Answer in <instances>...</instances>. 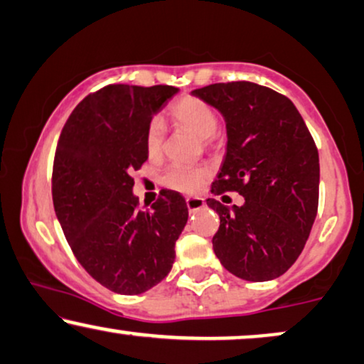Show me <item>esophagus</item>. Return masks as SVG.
Listing matches in <instances>:
<instances>
[{"label":"esophagus","mask_w":364,"mask_h":364,"mask_svg":"<svg viewBox=\"0 0 364 364\" xmlns=\"http://www.w3.org/2000/svg\"><path fill=\"white\" fill-rule=\"evenodd\" d=\"M186 206L188 210H190V213H193L205 206V201H203L201 198H186Z\"/></svg>","instance_id":"34e87169"}]
</instances>
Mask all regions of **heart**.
<instances>
[{"mask_svg":"<svg viewBox=\"0 0 364 364\" xmlns=\"http://www.w3.org/2000/svg\"><path fill=\"white\" fill-rule=\"evenodd\" d=\"M173 121L188 132L201 138L203 146L210 148L216 143L218 114L205 101L196 96H185L169 108ZM164 128L159 119H153L148 124L144 134V148L149 159H158L163 153ZM210 176V169L205 166H171L161 176V183L166 188L181 193H196L205 185Z\"/></svg>","mask_w":364,"mask_h":364,"instance_id":"b5f03b06","label":"heart"}]
</instances>
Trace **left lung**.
<instances>
[{"mask_svg":"<svg viewBox=\"0 0 364 364\" xmlns=\"http://www.w3.org/2000/svg\"><path fill=\"white\" fill-rule=\"evenodd\" d=\"M193 95L226 119V156L211 193L245 198L231 211L206 201L220 215L215 255L241 279L278 278L301 255L318 213L319 156L311 133L287 96L251 81L215 83Z\"/></svg>","mask_w":364,"mask_h":364,"instance_id":"left-lung-1","label":"left lung"}]
</instances>
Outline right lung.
<instances>
[{
    "label": "right lung",
    "instance_id": "1",
    "mask_svg": "<svg viewBox=\"0 0 364 364\" xmlns=\"http://www.w3.org/2000/svg\"><path fill=\"white\" fill-rule=\"evenodd\" d=\"M178 93L168 85H108L73 109L58 139L51 193L68 245L91 278L139 294L166 278L188 221L179 193L164 190L139 210L132 173L148 159L144 134Z\"/></svg>",
    "mask_w": 364,
    "mask_h": 364
}]
</instances>
